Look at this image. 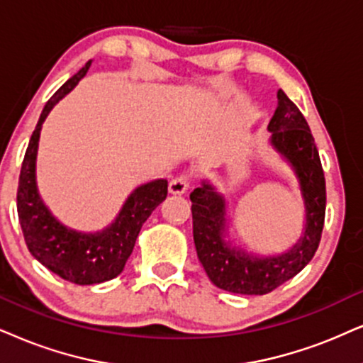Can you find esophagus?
Wrapping results in <instances>:
<instances>
[{
	"instance_id": "esophagus-1",
	"label": "esophagus",
	"mask_w": 363,
	"mask_h": 363,
	"mask_svg": "<svg viewBox=\"0 0 363 363\" xmlns=\"http://www.w3.org/2000/svg\"><path fill=\"white\" fill-rule=\"evenodd\" d=\"M189 184H191V174L182 172L172 179L171 184H169V191H171L172 194H184Z\"/></svg>"
}]
</instances>
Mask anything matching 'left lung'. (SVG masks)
<instances>
[{
	"label": "left lung",
	"mask_w": 363,
	"mask_h": 363,
	"mask_svg": "<svg viewBox=\"0 0 363 363\" xmlns=\"http://www.w3.org/2000/svg\"><path fill=\"white\" fill-rule=\"evenodd\" d=\"M272 142L291 162L300 179L306 206V229L291 251L277 258H250L224 245V201L204 184L191 192L192 235L197 258L211 281L221 290L240 295H266L295 277L318 250L325 224L327 189L315 139L300 108L278 91V108L268 125Z\"/></svg>",
	"instance_id": "left-lung-1"
}]
</instances>
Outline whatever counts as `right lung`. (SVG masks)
Listing matches in <instances>:
<instances>
[{"label":"right lung","mask_w":363,"mask_h":363,"mask_svg":"<svg viewBox=\"0 0 363 363\" xmlns=\"http://www.w3.org/2000/svg\"><path fill=\"white\" fill-rule=\"evenodd\" d=\"M91 62L67 80L45 105L31 134L18 181L16 208L23 238L30 253L60 278L77 284H94L116 278L134 250L142 224L167 197V181L149 182L132 192L112 226L97 235H82L62 226L45 208L36 192L35 159L41 123L53 105L84 79Z\"/></svg>","instance_id":"right-lung-1"}]
</instances>
